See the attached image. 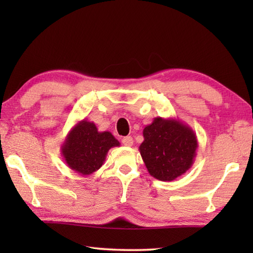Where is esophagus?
<instances>
[{"mask_svg":"<svg viewBox=\"0 0 253 253\" xmlns=\"http://www.w3.org/2000/svg\"><path fill=\"white\" fill-rule=\"evenodd\" d=\"M122 143L125 145V146L129 147V146H132V143H134V140H132L131 136H126L122 139Z\"/></svg>","mask_w":253,"mask_h":253,"instance_id":"obj_1","label":"esophagus"}]
</instances>
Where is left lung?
I'll list each match as a JSON object with an SVG mask.
<instances>
[{"label":"left lung","instance_id":"left-lung-1","mask_svg":"<svg viewBox=\"0 0 253 253\" xmlns=\"http://www.w3.org/2000/svg\"><path fill=\"white\" fill-rule=\"evenodd\" d=\"M139 153L148 173L160 181H174L194 164L198 138L192 128L175 118H154L143 130Z\"/></svg>","mask_w":253,"mask_h":253}]
</instances>
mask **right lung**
<instances>
[{"mask_svg": "<svg viewBox=\"0 0 253 253\" xmlns=\"http://www.w3.org/2000/svg\"><path fill=\"white\" fill-rule=\"evenodd\" d=\"M119 145L110 131H99L95 124L84 118L68 132L61 155L70 169L88 176L101 168L109 149Z\"/></svg>", "mask_w": 253, "mask_h": 253, "instance_id": "add662e5", "label": "right lung"}]
</instances>
